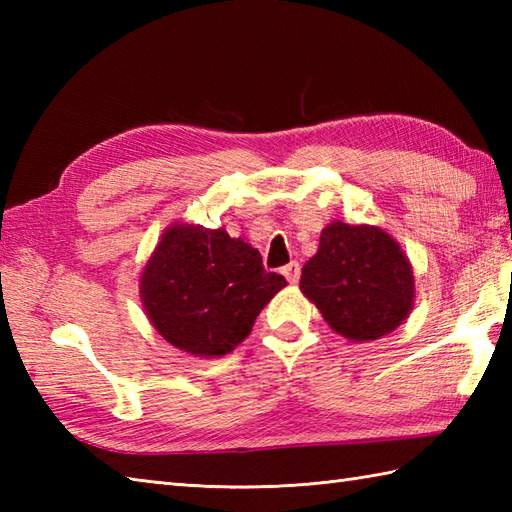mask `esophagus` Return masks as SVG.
<instances>
[{"label":"esophagus","instance_id":"obj_1","mask_svg":"<svg viewBox=\"0 0 512 512\" xmlns=\"http://www.w3.org/2000/svg\"><path fill=\"white\" fill-rule=\"evenodd\" d=\"M281 273H284V277L290 281V284H297L299 277H301V264L299 262H290L288 266H284V270H281Z\"/></svg>","mask_w":512,"mask_h":512}]
</instances>
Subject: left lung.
<instances>
[{
  "mask_svg": "<svg viewBox=\"0 0 512 512\" xmlns=\"http://www.w3.org/2000/svg\"><path fill=\"white\" fill-rule=\"evenodd\" d=\"M301 290L352 341H376L405 321L413 273L400 246L376 226L332 222L301 270Z\"/></svg>",
  "mask_w": 512,
  "mask_h": 512,
  "instance_id": "obj_1",
  "label": "left lung"
}]
</instances>
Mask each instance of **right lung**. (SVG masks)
<instances>
[{
    "instance_id": "add662e5",
    "label": "right lung",
    "mask_w": 512,
    "mask_h": 512,
    "mask_svg": "<svg viewBox=\"0 0 512 512\" xmlns=\"http://www.w3.org/2000/svg\"><path fill=\"white\" fill-rule=\"evenodd\" d=\"M284 286V277L264 268L257 248L224 228L176 224L149 259L140 297L154 328L178 350L224 356Z\"/></svg>"
}]
</instances>
